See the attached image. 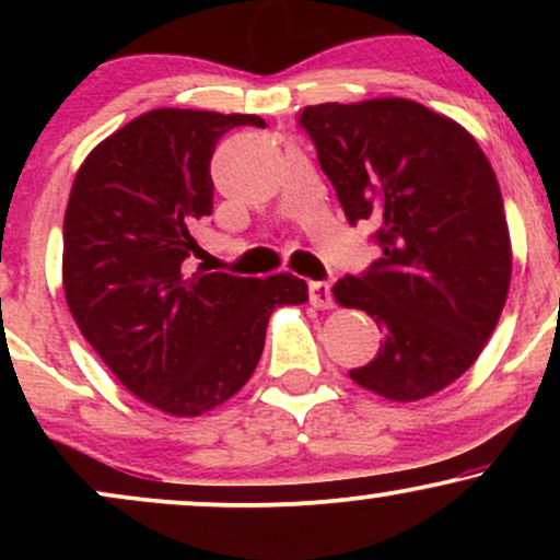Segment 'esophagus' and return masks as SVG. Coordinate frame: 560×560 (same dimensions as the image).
I'll use <instances>...</instances> for the list:
<instances>
[{
    "label": "esophagus",
    "instance_id": "obj_1",
    "mask_svg": "<svg viewBox=\"0 0 560 560\" xmlns=\"http://www.w3.org/2000/svg\"><path fill=\"white\" fill-rule=\"evenodd\" d=\"M307 292H311V305L318 307V311H329L334 305L329 281H313Z\"/></svg>",
    "mask_w": 560,
    "mask_h": 560
}]
</instances>
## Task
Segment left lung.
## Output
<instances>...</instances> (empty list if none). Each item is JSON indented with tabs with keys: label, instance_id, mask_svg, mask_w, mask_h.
<instances>
[{
	"label": "left lung",
	"instance_id": "1",
	"mask_svg": "<svg viewBox=\"0 0 560 560\" xmlns=\"http://www.w3.org/2000/svg\"><path fill=\"white\" fill-rule=\"evenodd\" d=\"M300 126L347 221L378 226L382 258L334 284L339 305L384 331L378 355L350 378L387 400H423L471 369L511 287L490 160L464 126L402 96L305 107Z\"/></svg>",
	"mask_w": 560,
	"mask_h": 560
}]
</instances>
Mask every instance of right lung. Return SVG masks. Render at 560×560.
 Returning <instances> with one entry per match:
<instances>
[{"label":"right lung","instance_id":"obj_1","mask_svg":"<svg viewBox=\"0 0 560 560\" xmlns=\"http://www.w3.org/2000/svg\"><path fill=\"white\" fill-rule=\"evenodd\" d=\"M258 115L160 107L89 152L62 226L70 316L118 382L168 416H202L253 376L268 318L307 302L292 273H186L195 226L213 213L210 158Z\"/></svg>","mask_w":560,"mask_h":560}]
</instances>
